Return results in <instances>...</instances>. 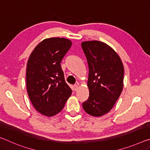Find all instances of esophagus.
<instances>
[{"label": "esophagus", "mask_w": 150, "mask_h": 150, "mask_svg": "<svg viewBox=\"0 0 150 150\" xmlns=\"http://www.w3.org/2000/svg\"><path fill=\"white\" fill-rule=\"evenodd\" d=\"M78 88H79V87H78L77 85H73V90H74L75 91H77V89H78Z\"/></svg>", "instance_id": "34e87169"}]
</instances>
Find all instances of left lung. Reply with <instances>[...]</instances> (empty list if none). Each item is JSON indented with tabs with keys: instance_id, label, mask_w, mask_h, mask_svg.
<instances>
[{
	"instance_id": "obj_1",
	"label": "left lung",
	"mask_w": 150,
	"mask_h": 150,
	"mask_svg": "<svg viewBox=\"0 0 150 150\" xmlns=\"http://www.w3.org/2000/svg\"><path fill=\"white\" fill-rule=\"evenodd\" d=\"M88 65L89 96L83 103L88 115L101 116L110 111L123 89L124 66L112 48L99 41L81 43Z\"/></svg>"
}]
</instances>
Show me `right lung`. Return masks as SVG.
<instances>
[{"label":"right lung","instance_id":"obj_1","mask_svg":"<svg viewBox=\"0 0 150 150\" xmlns=\"http://www.w3.org/2000/svg\"><path fill=\"white\" fill-rule=\"evenodd\" d=\"M71 44L69 40L63 38H47L30 55L26 75L27 92L35 110L43 115H57L71 95L60 64Z\"/></svg>","mask_w":150,"mask_h":150}]
</instances>
